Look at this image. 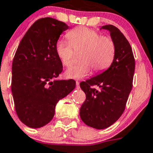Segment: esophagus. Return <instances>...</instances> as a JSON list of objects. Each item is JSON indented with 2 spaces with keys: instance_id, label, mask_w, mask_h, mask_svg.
<instances>
[{
  "instance_id": "esophagus-1",
  "label": "esophagus",
  "mask_w": 153,
  "mask_h": 153,
  "mask_svg": "<svg viewBox=\"0 0 153 153\" xmlns=\"http://www.w3.org/2000/svg\"><path fill=\"white\" fill-rule=\"evenodd\" d=\"M76 88H77V89H79V88H80L79 82H78V81H76Z\"/></svg>"
}]
</instances>
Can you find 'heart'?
Returning a JSON list of instances; mask_svg holds the SVG:
<instances>
[{
	"label": "heart",
	"instance_id": "heart-1",
	"mask_svg": "<svg viewBox=\"0 0 153 153\" xmlns=\"http://www.w3.org/2000/svg\"><path fill=\"white\" fill-rule=\"evenodd\" d=\"M68 40L59 39L55 51L62 64L67 66L73 57L74 50L82 49L81 63L72 64L66 69L64 75L71 79H81L90 73L92 68L99 72L109 67L115 55V45L111 38L102 36L96 30L87 27H78L66 34Z\"/></svg>",
	"mask_w": 153,
	"mask_h": 153
}]
</instances>
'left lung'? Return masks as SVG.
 Segmentation results:
<instances>
[{"instance_id": "left-lung-1", "label": "left lung", "mask_w": 153, "mask_h": 153, "mask_svg": "<svg viewBox=\"0 0 153 153\" xmlns=\"http://www.w3.org/2000/svg\"><path fill=\"white\" fill-rule=\"evenodd\" d=\"M102 29L109 31L114 42V60L108 69L80 84L86 94L80 117L86 125L96 129L111 126L121 117L132 88L135 67L131 45L121 31L111 25ZM92 85H99L100 90L91 88Z\"/></svg>"}]
</instances>
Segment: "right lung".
<instances>
[{
	"label": "right lung",
	"instance_id": "1",
	"mask_svg": "<svg viewBox=\"0 0 153 153\" xmlns=\"http://www.w3.org/2000/svg\"><path fill=\"white\" fill-rule=\"evenodd\" d=\"M66 24L52 18L34 22L22 38L12 66V93L19 120L38 128L53 119L57 102L75 87L72 79H57L63 65L56 42Z\"/></svg>",
	"mask_w": 153,
	"mask_h": 153
}]
</instances>
